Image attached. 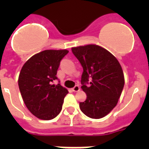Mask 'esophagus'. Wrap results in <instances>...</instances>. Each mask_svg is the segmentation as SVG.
<instances>
[{
  "label": "esophagus",
  "mask_w": 149,
  "mask_h": 149,
  "mask_svg": "<svg viewBox=\"0 0 149 149\" xmlns=\"http://www.w3.org/2000/svg\"><path fill=\"white\" fill-rule=\"evenodd\" d=\"M72 91H73V92H74V93H77V92L80 91V86H79L78 85H76L74 87L72 88Z\"/></svg>",
  "instance_id": "34e87169"
}]
</instances>
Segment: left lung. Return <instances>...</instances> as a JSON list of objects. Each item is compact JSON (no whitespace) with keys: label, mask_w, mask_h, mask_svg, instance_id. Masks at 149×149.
<instances>
[{"label":"left lung","mask_w":149,"mask_h":149,"mask_svg":"<svg viewBox=\"0 0 149 149\" xmlns=\"http://www.w3.org/2000/svg\"><path fill=\"white\" fill-rule=\"evenodd\" d=\"M72 51L84 68L81 88L86 99L80 102V109L89 118H103L116 106L122 94L125 77L120 63L97 45L74 47Z\"/></svg>","instance_id":"1"}]
</instances>
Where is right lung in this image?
<instances>
[{
    "mask_svg": "<svg viewBox=\"0 0 149 149\" xmlns=\"http://www.w3.org/2000/svg\"><path fill=\"white\" fill-rule=\"evenodd\" d=\"M66 49L45 50L31 56L22 66L18 86L23 101L30 112L38 119L51 120L60 113L68 90L58 84L56 73Z\"/></svg>",
    "mask_w": 149,
    "mask_h": 149,
    "instance_id": "1",
    "label": "right lung"
}]
</instances>
